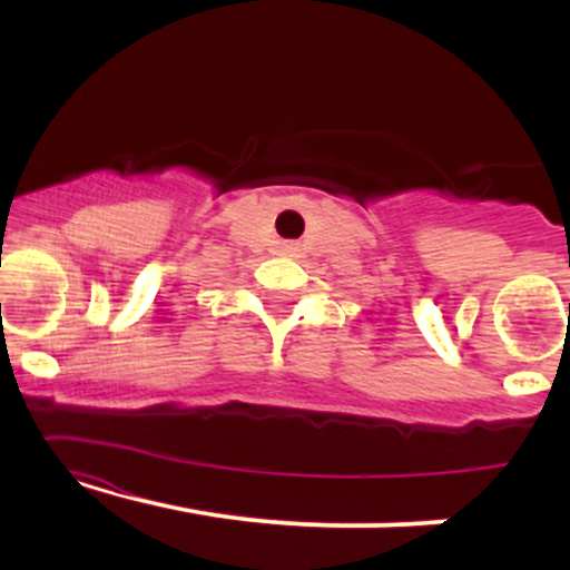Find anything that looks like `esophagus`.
I'll use <instances>...</instances> for the list:
<instances>
[{"mask_svg": "<svg viewBox=\"0 0 570 570\" xmlns=\"http://www.w3.org/2000/svg\"><path fill=\"white\" fill-rule=\"evenodd\" d=\"M281 254H286V257H294V254H297V246L284 244V246H281Z\"/></svg>", "mask_w": 570, "mask_h": 570, "instance_id": "obj_1", "label": "esophagus"}]
</instances>
